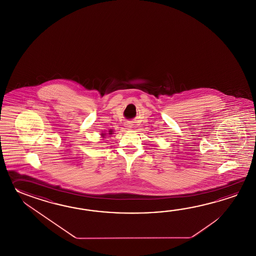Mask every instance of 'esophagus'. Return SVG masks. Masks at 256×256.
<instances>
[{"instance_id": "34e87169", "label": "esophagus", "mask_w": 256, "mask_h": 256, "mask_svg": "<svg viewBox=\"0 0 256 256\" xmlns=\"http://www.w3.org/2000/svg\"><path fill=\"white\" fill-rule=\"evenodd\" d=\"M128 126V127H129V128H130V126Z\"/></svg>"}]
</instances>
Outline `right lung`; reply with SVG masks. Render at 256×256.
Here are the masks:
<instances>
[{
    "label": "right lung",
    "mask_w": 256,
    "mask_h": 256,
    "mask_svg": "<svg viewBox=\"0 0 256 256\" xmlns=\"http://www.w3.org/2000/svg\"><path fill=\"white\" fill-rule=\"evenodd\" d=\"M110 134H112V130H110Z\"/></svg>",
    "instance_id": "obj_1"
}]
</instances>
